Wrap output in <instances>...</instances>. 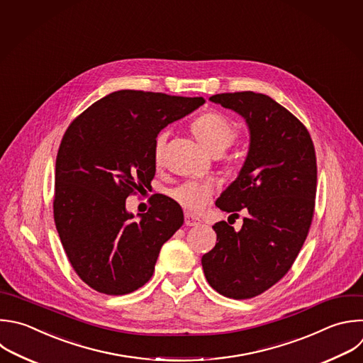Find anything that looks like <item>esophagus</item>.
Wrapping results in <instances>:
<instances>
[{
  "label": "esophagus",
  "instance_id": "obj_1",
  "mask_svg": "<svg viewBox=\"0 0 363 363\" xmlns=\"http://www.w3.org/2000/svg\"><path fill=\"white\" fill-rule=\"evenodd\" d=\"M185 225L186 226H198V225H201V220H199V218H196L191 213H185Z\"/></svg>",
  "mask_w": 363,
  "mask_h": 363
}]
</instances>
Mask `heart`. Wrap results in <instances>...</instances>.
<instances>
[{
    "instance_id": "b5f03b06",
    "label": "heart",
    "mask_w": 363,
    "mask_h": 363,
    "mask_svg": "<svg viewBox=\"0 0 363 363\" xmlns=\"http://www.w3.org/2000/svg\"><path fill=\"white\" fill-rule=\"evenodd\" d=\"M196 140L209 151L223 152L236 138V127L232 121L218 111H208L198 115L191 124ZM167 131H160L152 144V157L155 164L162 162L167 144ZM171 196L186 211L198 213L211 201L212 186L208 182L186 181L171 191Z\"/></svg>"
}]
</instances>
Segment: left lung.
<instances>
[{"instance_id": "1", "label": "left lung", "mask_w": 363, "mask_h": 363, "mask_svg": "<svg viewBox=\"0 0 363 363\" xmlns=\"http://www.w3.org/2000/svg\"><path fill=\"white\" fill-rule=\"evenodd\" d=\"M209 101L239 113L250 131L244 165L215 202L232 215L244 209L247 216L239 230L225 220L215 223L216 244L201 262L216 292L248 299L285 277L308 236L316 195L315 148L301 121L268 95L244 91Z\"/></svg>"}]
</instances>
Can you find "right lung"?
<instances>
[{
    "label": "right lung",
    "mask_w": 363,
    "mask_h": 363,
    "mask_svg": "<svg viewBox=\"0 0 363 363\" xmlns=\"http://www.w3.org/2000/svg\"><path fill=\"white\" fill-rule=\"evenodd\" d=\"M203 102L121 89L86 108L64 134L54 219L74 271L92 289L125 295L151 279L161 247L182 226L184 213L162 195L134 220L125 201L151 185L155 135Z\"/></svg>",
    "instance_id": "right-lung-1"
}]
</instances>
